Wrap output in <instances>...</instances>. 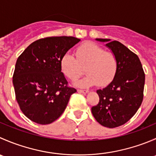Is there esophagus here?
Masks as SVG:
<instances>
[{"label": "esophagus", "mask_w": 156, "mask_h": 156, "mask_svg": "<svg viewBox=\"0 0 156 156\" xmlns=\"http://www.w3.org/2000/svg\"><path fill=\"white\" fill-rule=\"evenodd\" d=\"M78 93H83V94H87L88 93L87 90H81V89H78L77 90Z\"/></svg>", "instance_id": "esophagus-1"}]
</instances>
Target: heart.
<instances>
[{
    "mask_svg": "<svg viewBox=\"0 0 156 156\" xmlns=\"http://www.w3.org/2000/svg\"><path fill=\"white\" fill-rule=\"evenodd\" d=\"M75 55L76 58L66 53L61 59L60 68L71 81L81 76L83 68H85L87 75L75 81L76 86L87 87L97 84L104 87L114 79L118 70V60L114 53L95 44L86 42L77 48Z\"/></svg>",
    "mask_w": 156,
    "mask_h": 156,
    "instance_id": "obj_1",
    "label": "heart"
}]
</instances>
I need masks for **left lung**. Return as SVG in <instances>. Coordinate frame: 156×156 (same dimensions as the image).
<instances>
[{"label": "left lung", "mask_w": 156, "mask_h": 156, "mask_svg": "<svg viewBox=\"0 0 156 156\" xmlns=\"http://www.w3.org/2000/svg\"><path fill=\"white\" fill-rule=\"evenodd\" d=\"M107 42L118 60L114 79L106 87L97 90L100 101L91 108L96 120L103 126L113 128L128 122L137 112L144 99L145 73L137 55L119 41L97 38Z\"/></svg>", "instance_id": "1"}]
</instances>
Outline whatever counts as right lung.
Returning a JSON list of instances; mask_svg holds the SVG:
<instances>
[{
    "mask_svg": "<svg viewBox=\"0 0 156 156\" xmlns=\"http://www.w3.org/2000/svg\"><path fill=\"white\" fill-rule=\"evenodd\" d=\"M80 41L67 36L41 38L17 59L12 75L16 99L23 114L32 122L48 125L56 121L77 91L68 85L60 61Z\"/></svg>",
    "mask_w": 156,
    "mask_h": 156,
    "instance_id": "right-lung-1",
    "label": "right lung"
}]
</instances>
